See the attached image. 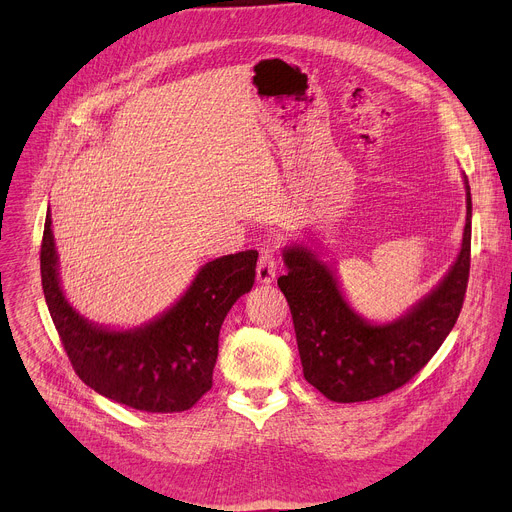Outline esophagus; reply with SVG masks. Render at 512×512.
Segmentation results:
<instances>
[{"label": "esophagus", "instance_id": "obj_1", "mask_svg": "<svg viewBox=\"0 0 512 512\" xmlns=\"http://www.w3.org/2000/svg\"><path fill=\"white\" fill-rule=\"evenodd\" d=\"M277 275V253L271 247L261 249L259 261H257V279L261 283H271Z\"/></svg>", "mask_w": 512, "mask_h": 512}]
</instances>
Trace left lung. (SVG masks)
I'll return each mask as SVG.
<instances>
[{"mask_svg": "<svg viewBox=\"0 0 512 512\" xmlns=\"http://www.w3.org/2000/svg\"><path fill=\"white\" fill-rule=\"evenodd\" d=\"M472 198L462 249L431 294L391 324H371L344 300L334 271L306 247L283 251L277 279L294 318L304 377L336 403L369 401L409 383L452 332L468 287Z\"/></svg>", "mask_w": 512, "mask_h": 512, "instance_id": "obj_1", "label": "left lung"}]
</instances>
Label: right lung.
<instances>
[{
    "label": "right lung",
    "mask_w": 512,
    "mask_h": 512,
    "mask_svg": "<svg viewBox=\"0 0 512 512\" xmlns=\"http://www.w3.org/2000/svg\"><path fill=\"white\" fill-rule=\"evenodd\" d=\"M257 257L251 249L208 261L168 312L135 330L97 326L66 302L50 212L40 247V273L48 312L79 379L131 409L180 413L212 387L218 332L233 304L251 291Z\"/></svg>",
    "instance_id": "obj_1"
}]
</instances>
